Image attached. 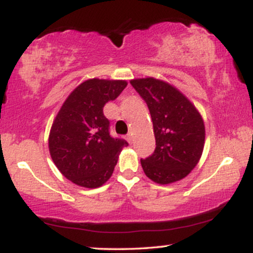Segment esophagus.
Here are the masks:
<instances>
[{"label": "esophagus", "instance_id": "1", "mask_svg": "<svg viewBox=\"0 0 253 253\" xmlns=\"http://www.w3.org/2000/svg\"><path fill=\"white\" fill-rule=\"evenodd\" d=\"M126 139H127V141H128L129 144H132V141H133V135L132 134H128L126 136Z\"/></svg>", "mask_w": 253, "mask_h": 253}]
</instances>
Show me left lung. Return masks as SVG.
<instances>
[{
    "label": "left lung",
    "mask_w": 253,
    "mask_h": 253,
    "mask_svg": "<svg viewBox=\"0 0 253 253\" xmlns=\"http://www.w3.org/2000/svg\"><path fill=\"white\" fill-rule=\"evenodd\" d=\"M130 84L149 107L156 138L153 155L140 159L145 175L158 184L181 181L202 156L206 132L201 114L170 83L146 77Z\"/></svg>",
    "instance_id": "8db88e82"
}]
</instances>
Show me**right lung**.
<instances>
[{"label": "right lung", "mask_w": 253, "mask_h": 253, "mask_svg": "<svg viewBox=\"0 0 253 253\" xmlns=\"http://www.w3.org/2000/svg\"><path fill=\"white\" fill-rule=\"evenodd\" d=\"M127 86L126 81H84L69 95L52 124L48 150L58 170L80 187L98 188L112 176L119 155L127 146L109 134L103 107Z\"/></svg>", "instance_id": "1"}]
</instances>
